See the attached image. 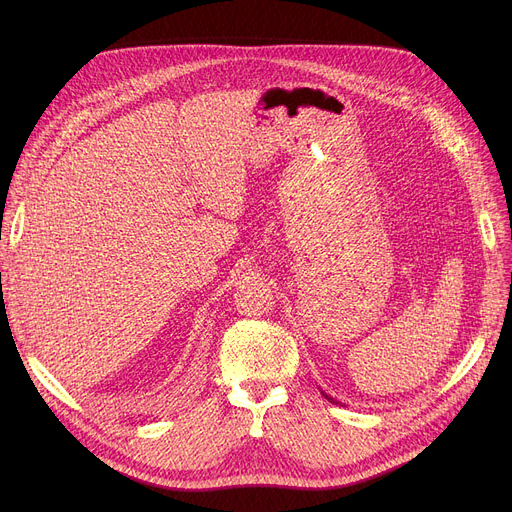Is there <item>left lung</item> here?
I'll return each mask as SVG.
<instances>
[{
	"label": "left lung",
	"mask_w": 512,
	"mask_h": 512,
	"mask_svg": "<svg viewBox=\"0 0 512 512\" xmlns=\"http://www.w3.org/2000/svg\"><path fill=\"white\" fill-rule=\"evenodd\" d=\"M321 394H324V396H326V398H328V400H330V402H334V405H338V400H336V398H332V396H330V394H326V392H324V390H321Z\"/></svg>",
	"instance_id": "obj_1"
}]
</instances>
